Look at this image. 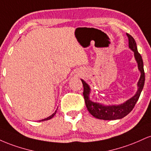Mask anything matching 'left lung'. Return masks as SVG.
I'll return each instance as SVG.
<instances>
[{"label": "left lung", "instance_id": "left-lung-1", "mask_svg": "<svg viewBox=\"0 0 151 151\" xmlns=\"http://www.w3.org/2000/svg\"><path fill=\"white\" fill-rule=\"evenodd\" d=\"M126 35L129 38V47L134 53L135 60L138 64V69L141 72V77L137 84L138 89H137L136 94L124 103L118 105H104L90 100L89 94L91 92L90 86L85 81L81 79L82 81L83 86H84L83 95L85 100L86 106L89 113L96 119H103V120H116V119H121L125 117L134 108L137 101L139 99L142 90L143 89L145 83V72L144 69H143V60H142L141 55L138 53V50H137L136 42L134 38L128 33H126Z\"/></svg>", "mask_w": 151, "mask_h": 151}]
</instances>
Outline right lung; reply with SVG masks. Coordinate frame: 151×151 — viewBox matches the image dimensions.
<instances>
[{
    "mask_svg": "<svg viewBox=\"0 0 151 151\" xmlns=\"http://www.w3.org/2000/svg\"><path fill=\"white\" fill-rule=\"evenodd\" d=\"M56 112H57V110L55 111V113L52 114L51 116H50L49 117H47V118H45V119H42V120H40V121H47V120H50V119H51L52 118V117L54 116H55V114H56Z\"/></svg>",
    "mask_w": 151,
    "mask_h": 151,
    "instance_id": "1",
    "label": "right lung"
}]
</instances>
